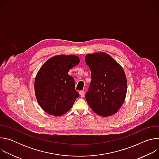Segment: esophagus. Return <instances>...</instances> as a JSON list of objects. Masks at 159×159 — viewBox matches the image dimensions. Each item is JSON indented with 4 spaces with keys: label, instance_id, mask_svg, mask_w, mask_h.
<instances>
[{
    "label": "esophagus",
    "instance_id": "1",
    "mask_svg": "<svg viewBox=\"0 0 159 159\" xmlns=\"http://www.w3.org/2000/svg\"><path fill=\"white\" fill-rule=\"evenodd\" d=\"M79 94L80 95V97L83 98L85 95V91H84V90H80V91L79 92Z\"/></svg>",
    "mask_w": 159,
    "mask_h": 159
}]
</instances>
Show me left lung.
<instances>
[{
    "instance_id": "obj_1",
    "label": "left lung",
    "mask_w": 159,
    "mask_h": 159,
    "mask_svg": "<svg viewBox=\"0 0 159 159\" xmlns=\"http://www.w3.org/2000/svg\"><path fill=\"white\" fill-rule=\"evenodd\" d=\"M85 61L91 72L85 100L90 107L101 116L115 114L123 104L127 91L123 68L105 53L89 54Z\"/></svg>"
}]
</instances>
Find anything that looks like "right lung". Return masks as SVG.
<instances>
[{
    "mask_svg": "<svg viewBox=\"0 0 159 159\" xmlns=\"http://www.w3.org/2000/svg\"><path fill=\"white\" fill-rule=\"evenodd\" d=\"M79 63L75 55H58L45 62L38 72L34 91L38 104L50 115L59 116L69 111L79 94L74 79L68 74Z\"/></svg>",
    "mask_w": 159,
    "mask_h": 159,
    "instance_id": "right-lung-1",
    "label": "right lung"
}]
</instances>
